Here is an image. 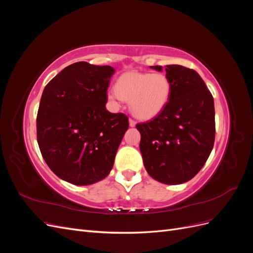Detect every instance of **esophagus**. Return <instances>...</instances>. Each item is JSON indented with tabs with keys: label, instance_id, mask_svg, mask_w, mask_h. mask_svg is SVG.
<instances>
[{
	"label": "esophagus",
	"instance_id": "1",
	"mask_svg": "<svg viewBox=\"0 0 253 253\" xmlns=\"http://www.w3.org/2000/svg\"><path fill=\"white\" fill-rule=\"evenodd\" d=\"M128 122H129V126L134 127V126H136V121H135V120H133V119H129V120H128Z\"/></svg>",
	"mask_w": 253,
	"mask_h": 253
}]
</instances>
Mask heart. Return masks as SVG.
Returning a JSON list of instances; mask_svg holds the SVG:
<instances>
[{"label": "heart", "mask_w": 253, "mask_h": 253, "mask_svg": "<svg viewBox=\"0 0 253 253\" xmlns=\"http://www.w3.org/2000/svg\"><path fill=\"white\" fill-rule=\"evenodd\" d=\"M171 90V81L165 74L131 71L120 76L115 83V91H110L108 97L115 104H119L121 99L129 101L135 117L150 120L164 111Z\"/></svg>", "instance_id": "heart-1"}]
</instances>
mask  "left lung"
Segmentation results:
<instances>
[{
    "label": "left lung",
    "instance_id": "obj_1",
    "mask_svg": "<svg viewBox=\"0 0 253 253\" xmlns=\"http://www.w3.org/2000/svg\"><path fill=\"white\" fill-rule=\"evenodd\" d=\"M163 72V66H150ZM171 81L170 100L149 122L136 126L145 170L166 185H179L201 171L215 139L214 101L206 83L195 71L167 65Z\"/></svg>",
    "mask_w": 253,
    "mask_h": 253
}]
</instances>
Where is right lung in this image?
Instances as JSON below:
<instances>
[{"instance_id":"right-lung-1","label":"right lung","mask_w":253,"mask_h":253,"mask_svg":"<svg viewBox=\"0 0 253 253\" xmlns=\"http://www.w3.org/2000/svg\"><path fill=\"white\" fill-rule=\"evenodd\" d=\"M112 66L76 62L45 86L37 116L41 154L58 177L76 186L102 180L128 128L125 114L110 113Z\"/></svg>"}]
</instances>
